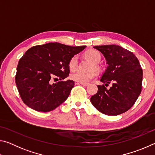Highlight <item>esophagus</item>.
I'll return each mask as SVG.
<instances>
[{"label":"esophagus","instance_id":"esophagus-1","mask_svg":"<svg viewBox=\"0 0 155 155\" xmlns=\"http://www.w3.org/2000/svg\"><path fill=\"white\" fill-rule=\"evenodd\" d=\"M75 84L76 85H82L83 86H87L89 85V83H78V82H77V83H75Z\"/></svg>","mask_w":155,"mask_h":155}]
</instances>
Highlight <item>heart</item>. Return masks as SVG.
Wrapping results in <instances>:
<instances>
[{
	"instance_id": "heart-1",
	"label": "heart",
	"mask_w": 155,
	"mask_h": 155,
	"mask_svg": "<svg viewBox=\"0 0 155 155\" xmlns=\"http://www.w3.org/2000/svg\"><path fill=\"white\" fill-rule=\"evenodd\" d=\"M85 55L95 64L98 63L101 59V53L96 50H90V51L85 52ZM77 65L78 57L77 55H74L70 59L69 62H68V67H69V69L70 70H74L77 68ZM96 75L97 72L95 70H92V71L87 72L81 71V70H77V71L71 73L70 78L78 83H87L91 79L96 77Z\"/></svg>"
}]
</instances>
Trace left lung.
Returning <instances> with one entry per match:
<instances>
[{
  "label": "left lung",
  "instance_id": "8db88e82",
  "mask_svg": "<svg viewBox=\"0 0 155 155\" xmlns=\"http://www.w3.org/2000/svg\"><path fill=\"white\" fill-rule=\"evenodd\" d=\"M103 54L108 66L101 77L105 86L98 85V92L91 97L94 107L103 114L117 115L130 109L141 94L143 71L134 54L117 45L94 46Z\"/></svg>",
  "mask_w": 155,
  "mask_h": 155
}]
</instances>
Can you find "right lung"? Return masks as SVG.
<instances>
[{"instance_id":"1","label":"right lung","mask_w":155,"mask_h":155,"mask_svg":"<svg viewBox=\"0 0 155 155\" xmlns=\"http://www.w3.org/2000/svg\"><path fill=\"white\" fill-rule=\"evenodd\" d=\"M85 46H70L60 43L35 46L26 51L17 66L15 84L25 104L35 111L48 112L69 96L74 85L72 80L51 83L54 77L69 75L68 62Z\"/></svg>"}]
</instances>
